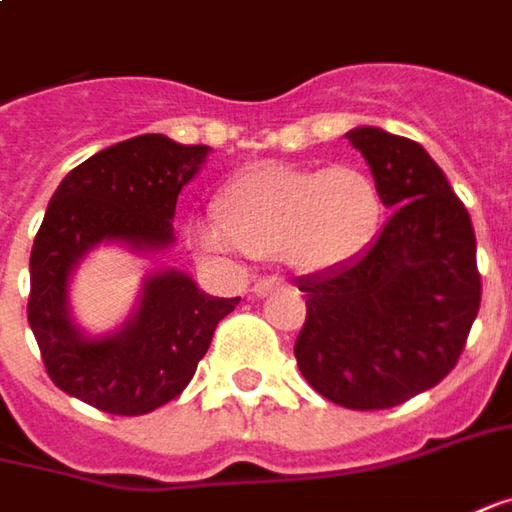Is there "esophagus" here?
<instances>
[{"instance_id":"1","label":"esophagus","mask_w":512,"mask_h":512,"mask_svg":"<svg viewBox=\"0 0 512 512\" xmlns=\"http://www.w3.org/2000/svg\"><path fill=\"white\" fill-rule=\"evenodd\" d=\"M277 286H280V277H263V280H257L255 286H252V297H263V294H269Z\"/></svg>"}]
</instances>
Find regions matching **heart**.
I'll return each mask as SVG.
<instances>
[{
    "instance_id": "b5f03b06",
    "label": "heart",
    "mask_w": 512,
    "mask_h": 512,
    "mask_svg": "<svg viewBox=\"0 0 512 512\" xmlns=\"http://www.w3.org/2000/svg\"><path fill=\"white\" fill-rule=\"evenodd\" d=\"M218 221L192 226L203 255L286 257L306 274L334 272L371 246L382 195L357 167H297L263 161L223 186Z\"/></svg>"
}]
</instances>
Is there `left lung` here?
Returning a JSON list of instances; mask_svg holds the SVG:
<instances>
[{
    "instance_id": "obj_1",
    "label": "left lung",
    "mask_w": 512,
    "mask_h": 512,
    "mask_svg": "<svg viewBox=\"0 0 512 512\" xmlns=\"http://www.w3.org/2000/svg\"><path fill=\"white\" fill-rule=\"evenodd\" d=\"M345 138L394 215L357 260L297 280L309 314L294 357L317 394L377 411L453 371L479 314L482 277L465 203L425 147L379 127Z\"/></svg>"
}]
</instances>
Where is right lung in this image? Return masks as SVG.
<instances>
[{"instance_id":"add662e5","label":"right lung","mask_w":512,"mask_h":512,"mask_svg":"<svg viewBox=\"0 0 512 512\" xmlns=\"http://www.w3.org/2000/svg\"><path fill=\"white\" fill-rule=\"evenodd\" d=\"M209 152L161 133L135 135L70 169L53 192L30 252L27 323L64 394L107 414H150L189 385L218 323L240 303L161 269L144 277L133 314L115 331L87 334L70 309L73 272L93 249L124 246L144 257L175 243V203Z\"/></svg>"}]
</instances>
